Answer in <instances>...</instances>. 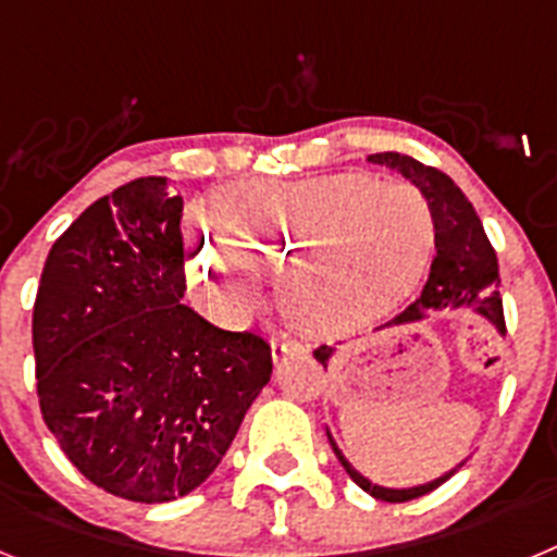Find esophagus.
<instances>
[{"label":"esophagus","instance_id":"1","mask_svg":"<svg viewBox=\"0 0 557 557\" xmlns=\"http://www.w3.org/2000/svg\"><path fill=\"white\" fill-rule=\"evenodd\" d=\"M307 354V346L298 339L284 337L282 343H273V359H301Z\"/></svg>","mask_w":557,"mask_h":557}]
</instances>
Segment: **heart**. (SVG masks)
<instances>
[{"label": "heart", "mask_w": 557, "mask_h": 557, "mask_svg": "<svg viewBox=\"0 0 557 557\" xmlns=\"http://www.w3.org/2000/svg\"><path fill=\"white\" fill-rule=\"evenodd\" d=\"M218 225L240 256L200 231L189 264L198 282L225 284V318L243 321L259 307L264 268L282 273L284 309L312 332H346L385 314L424 270L435 236L416 186L366 175L228 189Z\"/></svg>", "instance_id": "heart-1"}]
</instances>
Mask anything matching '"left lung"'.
Here are the masks:
<instances>
[{"mask_svg":"<svg viewBox=\"0 0 557 557\" xmlns=\"http://www.w3.org/2000/svg\"><path fill=\"white\" fill-rule=\"evenodd\" d=\"M371 164L391 166V170L401 172L410 184L421 189L432 211V223H435V259H432L430 278H426L424 289L416 301L396 314L387 326H410V323L426 321L432 312L441 309H474L485 321L494 323L502 334H505V312H502L499 298V262L491 248L485 228H482L480 218H476L474 206L462 195L460 186L446 175V172L426 166L416 161L412 156H401V152H373L368 156ZM332 348L321 346L314 348V359L326 368ZM334 455H337L339 466L346 469V474L357 482L359 488L368 491L373 499L382 502H410L418 496L430 494L437 485H444L457 469L446 471L444 476L426 482V485H416V488H382L373 485L368 476L359 474L351 462L343 457L337 444L329 435Z\"/></svg>","mask_w":557,"mask_h":557,"instance_id":"1","label":"left lung"}]
</instances>
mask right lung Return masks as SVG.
Masks as SVG:
<instances>
[{
	"label": "right lung",
	"instance_id": "1",
	"mask_svg": "<svg viewBox=\"0 0 557 557\" xmlns=\"http://www.w3.org/2000/svg\"><path fill=\"white\" fill-rule=\"evenodd\" d=\"M184 198L150 175L88 206L49 248L33 307L44 424L97 488L195 491L273 373L270 343L184 301Z\"/></svg>",
	"mask_w": 557,
	"mask_h": 557
}]
</instances>
